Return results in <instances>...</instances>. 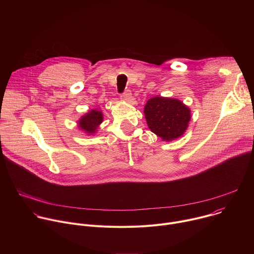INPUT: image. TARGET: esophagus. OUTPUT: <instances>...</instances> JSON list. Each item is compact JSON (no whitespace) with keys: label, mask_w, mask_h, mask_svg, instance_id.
Segmentation results:
<instances>
[{"label":"esophagus","mask_w":254,"mask_h":254,"mask_svg":"<svg viewBox=\"0 0 254 254\" xmlns=\"http://www.w3.org/2000/svg\"><path fill=\"white\" fill-rule=\"evenodd\" d=\"M131 97V91L129 89H127L122 95H121V98L124 100V101H128Z\"/></svg>","instance_id":"34e87169"}]
</instances>
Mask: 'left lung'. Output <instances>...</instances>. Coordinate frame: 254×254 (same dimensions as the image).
Segmentation results:
<instances>
[{
	"label": "left lung",
	"mask_w": 254,
	"mask_h": 254,
	"mask_svg": "<svg viewBox=\"0 0 254 254\" xmlns=\"http://www.w3.org/2000/svg\"><path fill=\"white\" fill-rule=\"evenodd\" d=\"M143 113L149 128L166 141L183 135L191 120L190 108L182 101L170 97L149 99Z\"/></svg>",
	"instance_id": "1"
}]
</instances>
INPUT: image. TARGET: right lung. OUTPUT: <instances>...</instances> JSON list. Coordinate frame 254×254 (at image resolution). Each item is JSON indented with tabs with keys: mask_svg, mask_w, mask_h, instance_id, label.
I'll return each mask as SVG.
<instances>
[{
	"mask_svg": "<svg viewBox=\"0 0 254 254\" xmlns=\"http://www.w3.org/2000/svg\"><path fill=\"white\" fill-rule=\"evenodd\" d=\"M103 117L100 111L92 110L78 121V127L88 134H93L102 123Z\"/></svg>",
	"mask_w": 254,
	"mask_h": 254,
	"instance_id": "1",
	"label": "right lung"
}]
</instances>
